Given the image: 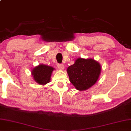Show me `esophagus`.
Returning <instances> with one entry per match:
<instances>
[{"label":"esophagus","instance_id":"34e87169","mask_svg":"<svg viewBox=\"0 0 131 131\" xmlns=\"http://www.w3.org/2000/svg\"><path fill=\"white\" fill-rule=\"evenodd\" d=\"M57 67L59 68V69H60V70H64V66L63 65V64H59L57 65Z\"/></svg>","mask_w":131,"mask_h":131}]
</instances>
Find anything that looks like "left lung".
<instances>
[{"instance_id":"left-lung-1","label":"left lung","mask_w":131,"mask_h":131,"mask_svg":"<svg viewBox=\"0 0 131 131\" xmlns=\"http://www.w3.org/2000/svg\"><path fill=\"white\" fill-rule=\"evenodd\" d=\"M101 71V66L95 60L80 57L67 68V72L70 81L75 89L83 91L97 82Z\"/></svg>"}]
</instances>
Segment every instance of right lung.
I'll return each instance as SVG.
<instances>
[{
    "label": "right lung",
    "mask_w": 131,
    "mask_h": 131,
    "mask_svg": "<svg viewBox=\"0 0 131 131\" xmlns=\"http://www.w3.org/2000/svg\"><path fill=\"white\" fill-rule=\"evenodd\" d=\"M55 70L51 66L45 64H39L32 68L31 71L32 75L34 81L39 85H45L50 82L51 75Z\"/></svg>",
    "instance_id": "1"
}]
</instances>
